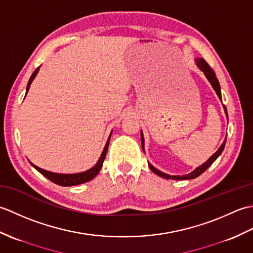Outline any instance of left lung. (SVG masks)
Instances as JSON below:
<instances>
[{
  "mask_svg": "<svg viewBox=\"0 0 253 253\" xmlns=\"http://www.w3.org/2000/svg\"><path fill=\"white\" fill-rule=\"evenodd\" d=\"M196 63H197V66L201 69V71L204 73V75H206V77L208 78L210 84H212L213 89L215 90V92H216V94H217V96H218V99L222 101L221 87H219V83H218V80H217V78H216L215 73L213 72V69L209 66V64H208L206 61H204L203 58H196ZM224 110H225V114L227 115V111H226V107H225V105H224ZM143 143H144V139H143V135H142V131H141V144H142V149H143ZM225 143H226V138H225V140H224L223 143L221 144V147L218 148L217 151H216L215 153H214V154L212 155V157L207 161L206 163H203L202 165L199 166V168H197L195 170H192L191 173L187 174V175H181V176L175 175V176H171V175L165 174V173H163V171H161V170L157 169L154 168V166H152L150 163H148V164H149L150 169H151V170L153 171V173H155V174L161 176V177H163V178H165V179H173V180L193 179V178H196V177L200 176V175L203 173V171H206V170L210 168V166H211V165L213 164L214 161H215V160L219 157V155H221V153L223 152V150H224V148H225Z\"/></svg>",
  "mask_w": 253,
  "mask_h": 253,
  "instance_id": "obj_1",
  "label": "left lung"
}]
</instances>
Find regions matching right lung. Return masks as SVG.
Here are the masks:
<instances>
[{
  "instance_id": "add662e5",
  "label": "right lung",
  "mask_w": 253,
  "mask_h": 253,
  "mask_svg": "<svg viewBox=\"0 0 253 253\" xmlns=\"http://www.w3.org/2000/svg\"><path fill=\"white\" fill-rule=\"evenodd\" d=\"M38 72H39V67H38L36 71L34 72V74L31 75V77L28 82V84H27V90H26V94L28 92V90L30 88V84L32 83V80L35 79V77L37 76ZM112 135V132H111ZM111 135L107 139L105 147L103 149V152H102L101 157L98 161V163H96L93 168H91L90 169L83 171V173H77V174H57V173H53V171H49V170H45V169H42L40 168H38L35 164L30 163L34 168L43 175L44 177H46L47 179H50L51 181L54 182L56 185H60V186H76V185H80V184H84V182H87L91 179H93L94 177L99 174L100 169H102V165H103L104 162V159L106 157V152H107V148H109V143H110V139H111Z\"/></svg>"
}]
</instances>
